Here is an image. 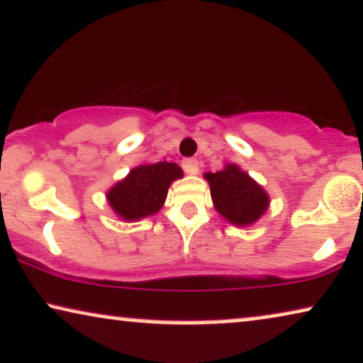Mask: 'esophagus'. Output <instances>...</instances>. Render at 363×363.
<instances>
[{
  "label": "esophagus",
  "instance_id": "esophagus-1",
  "mask_svg": "<svg viewBox=\"0 0 363 363\" xmlns=\"http://www.w3.org/2000/svg\"><path fill=\"white\" fill-rule=\"evenodd\" d=\"M182 169H184V172L191 174V176H194V174H198L199 170V164L196 159H184L182 160Z\"/></svg>",
  "mask_w": 363,
  "mask_h": 363
}]
</instances>
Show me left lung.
Returning a JSON list of instances; mask_svg holds the SVG:
<instances>
[{
	"label": "left lung",
	"mask_w": 363,
	"mask_h": 363,
	"mask_svg": "<svg viewBox=\"0 0 363 363\" xmlns=\"http://www.w3.org/2000/svg\"><path fill=\"white\" fill-rule=\"evenodd\" d=\"M211 198L216 211L237 226L252 225L264 215L269 196L248 174L237 165H226L220 172H208Z\"/></svg>",
	"instance_id": "obj_1"
}]
</instances>
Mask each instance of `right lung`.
<instances>
[{
    "label": "right lung",
    "mask_w": 363,
    "mask_h": 363,
    "mask_svg": "<svg viewBox=\"0 0 363 363\" xmlns=\"http://www.w3.org/2000/svg\"><path fill=\"white\" fill-rule=\"evenodd\" d=\"M182 177L177 164L157 162L133 169L108 193L110 206L126 221L154 215L162 208L170 182Z\"/></svg>",
    "instance_id": "add662e5"
}]
</instances>
